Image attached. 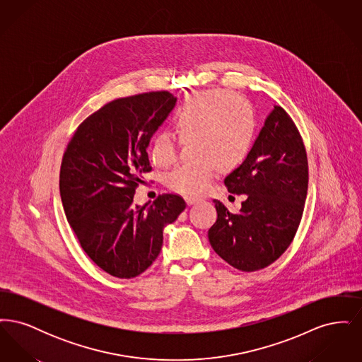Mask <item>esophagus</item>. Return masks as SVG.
Masks as SVG:
<instances>
[{
  "mask_svg": "<svg viewBox=\"0 0 362 362\" xmlns=\"http://www.w3.org/2000/svg\"><path fill=\"white\" fill-rule=\"evenodd\" d=\"M185 201L187 202V205H194V204L199 202V201H201V198H198V197H192V195H186V197H185Z\"/></svg>",
  "mask_w": 362,
  "mask_h": 362,
  "instance_id": "obj_1",
  "label": "esophagus"
}]
</instances>
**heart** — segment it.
<instances>
[{
    "mask_svg": "<svg viewBox=\"0 0 362 362\" xmlns=\"http://www.w3.org/2000/svg\"><path fill=\"white\" fill-rule=\"evenodd\" d=\"M173 130L180 142L191 139L198 160L177 165L165 176L170 189L201 195L210 187L217 168L229 171L239 167L248 155L255 136L252 107L236 93L213 89L191 93L173 115ZM156 167L167 168L177 157L176 139L168 132H157L149 146Z\"/></svg>",
    "mask_w": 362,
    "mask_h": 362,
    "instance_id": "heart-1",
    "label": "heart"
}]
</instances>
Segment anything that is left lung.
Here are the masks:
<instances>
[{
  "label": "left lung",
  "mask_w": 362,
  "mask_h": 362,
  "mask_svg": "<svg viewBox=\"0 0 362 362\" xmlns=\"http://www.w3.org/2000/svg\"><path fill=\"white\" fill-rule=\"evenodd\" d=\"M224 183L229 192L247 197L236 214L213 201L217 221L207 232L209 241L238 270L264 269L291 245L308 191L305 146L282 107L274 105L245 160Z\"/></svg>",
  "instance_id": "obj_1"
}]
</instances>
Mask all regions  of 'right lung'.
<instances>
[{"mask_svg": "<svg viewBox=\"0 0 362 362\" xmlns=\"http://www.w3.org/2000/svg\"><path fill=\"white\" fill-rule=\"evenodd\" d=\"M176 98L157 90L122 98L83 122L68 144L59 192L69 225L86 255L117 278H134L158 257L163 230L186 209L180 195L161 194L133 205L152 171L146 148Z\"/></svg>", "mask_w": 362, "mask_h": 362, "instance_id": "right-lung-1", "label": "right lung"}]
</instances>
